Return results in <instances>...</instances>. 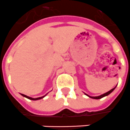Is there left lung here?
<instances>
[{"label": "left lung", "instance_id": "obj_1", "mask_svg": "<svg viewBox=\"0 0 130 130\" xmlns=\"http://www.w3.org/2000/svg\"><path fill=\"white\" fill-rule=\"evenodd\" d=\"M116 87H114L113 89H111V90H109V92H106V93H105V94H101L100 95V96H89V95H87V94H85H85L86 95V96H87L88 97H89V98H92V99H102V98H103V97L106 96H108V95L109 94H111V92H113L114 90V89L116 88Z\"/></svg>", "mask_w": 130, "mask_h": 130}]
</instances>
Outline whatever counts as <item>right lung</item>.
Wrapping results in <instances>:
<instances>
[{
    "instance_id": "obj_1",
    "label": "right lung",
    "mask_w": 130,
    "mask_h": 130,
    "mask_svg": "<svg viewBox=\"0 0 130 130\" xmlns=\"http://www.w3.org/2000/svg\"><path fill=\"white\" fill-rule=\"evenodd\" d=\"M47 94H46L45 95V96H43L38 97V98H35V99H34V98H31V97H29V96H26V95L21 94V95H22L23 96L25 97V98H27V99H29V100H33V101H36V100H39V99H43V98Z\"/></svg>"
}]
</instances>
